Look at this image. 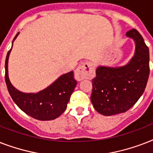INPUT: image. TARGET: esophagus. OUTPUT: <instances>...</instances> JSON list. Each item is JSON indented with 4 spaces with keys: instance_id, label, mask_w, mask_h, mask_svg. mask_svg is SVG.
I'll return each mask as SVG.
<instances>
[{
    "instance_id": "obj_1",
    "label": "esophagus",
    "mask_w": 153,
    "mask_h": 153,
    "mask_svg": "<svg viewBox=\"0 0 153 153\" xmlns=\"http://www.w3.org/2000/svg\"><path fill=\"white\" fill-rule=\"evenodd\" d=\"M94 75V68L91 62H84L77 67L74 71V78L77 80H82L84 79H92Z\"/></svg>"
}]
</instances>
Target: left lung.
Returning a JSON list of instances; mask_svg holds the SVG:
<instances>
[{
  "label": "left lung",
  "mask_w": 153,
  "mask_h": 153,
  "mask_svg": "<svg viewBox=\"0 0 153 153\" xmlns=\"http://www.w3.org/2000/svg\"><path fill=\"white\" fill-rule=\"evenodd\" d=\"M126 36L135 41L134 56L120 67H98L92 80L91 99L99 114L111 116L125 113L134 105L145 91L149 76V51L137 30Z\"/></svg>",
  "instance_id": "obj_1"
}]
</instances>
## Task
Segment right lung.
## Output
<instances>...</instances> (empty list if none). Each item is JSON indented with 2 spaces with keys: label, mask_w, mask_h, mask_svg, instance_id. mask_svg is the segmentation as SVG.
Here are the masks:
<instances>
[{
  "label": "right lung",
  "mask_w": 153,
  "mask_h": 153,
  "mask_svg": "<svg viewBox=\"0 0 153 153\" xmlns=\"http://www.w3.org/2000/svg\"><path fill=\"white\" fill-rule=\"evenodd\" d=\"M16 35L14 39L17 37ZM12 48L8 51L5 59V82L8 93L17 106L25 114L40 121H49L57 118L67 109L71 94L77 81L74 73L71 71L62 74L51 85L36 94L22 93L11 84L8 74V56Z\"/></svg>",
  "instance_id": "1"
}]
</instances>
